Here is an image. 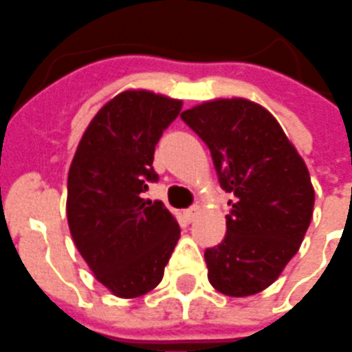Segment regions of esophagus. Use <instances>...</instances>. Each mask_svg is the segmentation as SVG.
Wrapping results in <instances>:
<instances>
[{
    "label": "esophagus",
    "mask_w": 352,
    "mask_h": 352,
    "mask_svg": "<svg viewBox=\"0 0 352 352\" xmlns=\"http://www.w3.org/2000/svg\"><path fill=\"white\" fill-rule=\"evenodd\" d=\"M199 212H201V209H199V205H192L190 209L185 210V218H187V220H189V221H194L199 216Z\"/></svg>",
    "instance_id": "esophagus-1"
}]
</instances>
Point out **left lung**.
Listing matches in <instances>:
<instances>
[{
  "mask_svg": "<svg viewBox=\"0 0 352 352\" xmlns=\"http://www.w3.org/2000/svg\"><path fill=\"white\" fill-rule=\"evenodd\" d=\"M210 151L229 199L227 234L205 251L210 285L225 296L261 292L302 245L314 207L307 165L276 118L245 98L204 101L182 112Z\"/></svg>",
  "mask_w": 352,
  "mask_h": 352,
  "instance_id": "8db88e82",
  "label": "left lung"
}]
</instances>
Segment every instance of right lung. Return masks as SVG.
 <instances>
[{
	"instance_id": "1",
	"label": "right lung",
	"mask_w": 352,
	"mask_h": 352,
	"mask_svg": "<svg viewBox=\"0 0 352 352\" xmlns=\"http://www.w3.org/2000/svg\"><path fill=\"white\" fill-rule=\"evenodd\" d=\"M182 105L143 89L120 92L92 118L70 163V236L114 296L153 291L179 240V225L167 207L142 194L158 179L154 147Z\"/></svg>"
}]
</instances>
